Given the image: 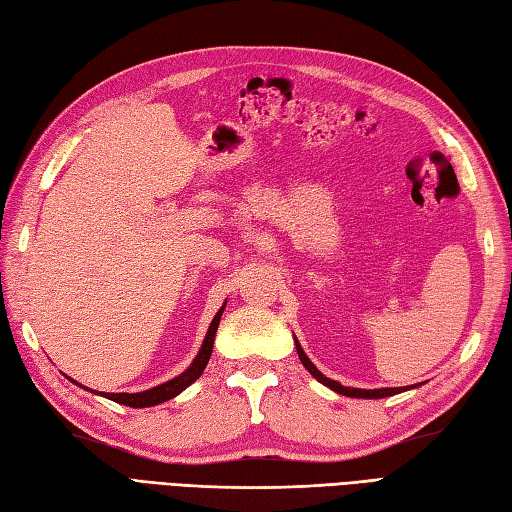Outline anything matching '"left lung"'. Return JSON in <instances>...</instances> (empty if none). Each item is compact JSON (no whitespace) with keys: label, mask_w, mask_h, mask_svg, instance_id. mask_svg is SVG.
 <instances>
[{"label":"left lung","mask_w":512,"mask_h":512,"mask_svg":"<svg viewBox=\"0 0 512 512\" xmlns=\"http://www.w3.org/2000/svg\"><path fill=\"white\" fill-rule=\"evenodd\" d=\"M296 350H298L300 361H303V365L311 372V376L318 378V381H320L322 385L331 387V389L337 391V393H342V396H350V398H387V396H393V393L404 391L402 387H389V389H352V387H344V385H339L337 381H331V378H326V376L316 368V365H313V363L309 361V357L305 355V350L300 348L298 339H296Z\"/></svg>","instance_id":"obj_1"}]
</instances>
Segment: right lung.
Returning <instances> with one entry per match:
<instances>
[{"instance_id":"right-lung-1","label":"right lung","mask_w":512,"mask_h":512,"mask_svg":"<svg viewBox=\"0 0 512 512\" xmlns=\"http://www.w3.org/2000/svg\"><path fill=\"white\" fill-rule=\"evenodd\" d=\"M222 311H225V307H222L216 313V318L212 320V324H209V331H207V335L203 339V346L199 350V355H196V359L192 361V365H190L186 372L179 374L177 378H173V381H168L164 385H157V387L147 389V391H140V393H106V398L119 402V404H125V406H134V409H142V406H155V404L175 398L177 393H181L188 385H192L196 378L203 374L209 357H212L214 337H216V331H218Z\"/></svg>"}]
</instances>
